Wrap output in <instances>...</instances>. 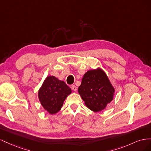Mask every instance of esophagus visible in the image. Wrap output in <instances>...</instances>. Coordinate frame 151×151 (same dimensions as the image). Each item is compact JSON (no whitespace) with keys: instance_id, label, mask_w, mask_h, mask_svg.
I'll return each mask as SVG.
<instances>
[{"instance_id":"obj_1","label":"esophagus","mask_w":151,"mask_h":151,"mask_svg":"<svg viewBox=\"0 0 151 151\" xmlns=\"http://www.w3.org/2000/svg\"><path fill=\"white\" fill-rule=\"evenodd\" d=\"M71 89H72L73 91H77V87H76L75 85H72V86H71Z\"/></svg>"}]
</instances>
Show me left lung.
<instances>
[{"instance_id": "obj_1", "label": "left lung", "mask_w": 151, "mask_h": 151, "mask_svg": "<svg viewBox=\"0 0 151 151\" xmlns=\"http://www.w3.org/2000/svg\"><path fill=\"white\" fill-rule=\"evenodd\" d=\"M78 92L86 106L98 112L112 101L115 89L104 72L98 68L88 70L84 75Z\"/></svg>"}]
</instances>
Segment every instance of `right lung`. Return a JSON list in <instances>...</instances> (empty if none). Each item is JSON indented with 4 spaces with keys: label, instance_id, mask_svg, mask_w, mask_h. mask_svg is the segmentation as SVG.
Wrapping results in <instances>:
<instances>
[{
    "label": "right lung",
    "instance_id": "right-lung-1",
    "mask_svg": "<svg viewBox=\"0 0 151 151\" xmlns=\"http://www.w3.org/2000/svg\"><path fill=\"white\" fill-rule=\"evenodd\" d=\"M71 93V89L63 81L54 76H48L38 92L39 100L50 114L60 111L63 101Z\"/></svg>",
    "mask_w": 151,
    "mask_h": 151
}]
</instances>
